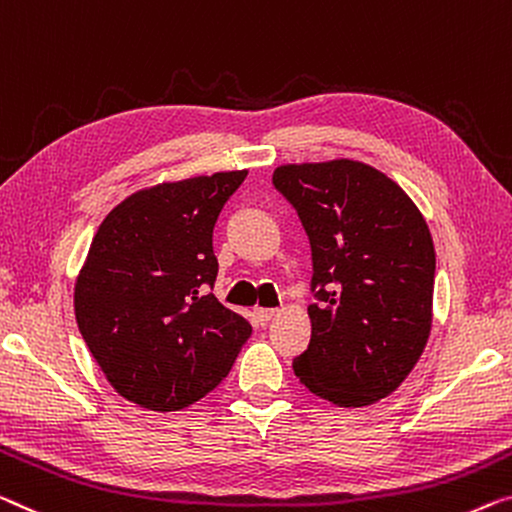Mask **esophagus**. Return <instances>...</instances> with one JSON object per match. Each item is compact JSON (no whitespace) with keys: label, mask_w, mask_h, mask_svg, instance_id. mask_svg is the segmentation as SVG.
<instances>
[{"label":"esophagus","mask_w":512,"mask_h":512,"mask_svg":"<svg viewBox=\"0 0 512 512\" xmlns=\"http://www.w3.org/2000/svg\"><path fill=\"white\" fill-rule=\"evenodd\" d=\"M255 315H257V319L262 324H269L271 319L278 315V310L276 308H255Z\"/></svg>","instance_id":"1"}]
</instances>
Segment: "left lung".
Here are the masks:
<instances>
[{
	"mask_svg": "<svg viewBox=\"0 0 512 512\" xmlns=\"http://www.w3.org/2000/svg\"><path fill=\"white\" fill-rule=\"evenodd\" d=\"M273 186L312 250V335L296 377L338 407L386 398L432 329L437 259L423 213L384 172L349 158L280 165Z\"/></svg>",
	"mask_w": 512,
	"mask_h": 512,
	"instance_id": "left-lung-1",
	"label": "left lung"
}]
</instances>
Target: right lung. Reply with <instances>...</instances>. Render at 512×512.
I'll use <instances>...</instances> for the list:
<instances>
[{
  "instance_id": "1",
  "label": "right lung",
  "mask_w": 512,
  "mask_h": 512,
  "mask_svg": "<svg viewBox=\"0 0 512 512\" xmlns=\"http://www.w3.org/2000/svg\"><path fill=\"white\" fill-rule=\"evenodd\" d=\"M248 170L158 183L117 204L75 282V319L114 391L151 411L202 400L250 338L209 292L213 225Z\"/></svg>"
}]
</instances>
